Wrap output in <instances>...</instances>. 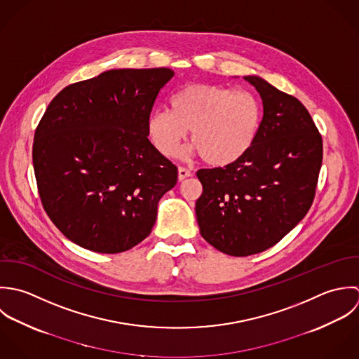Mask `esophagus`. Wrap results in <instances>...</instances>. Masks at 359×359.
<instances>
[{"instance_id":"obj_1","label":"esophagus","mask_w":359,"mask_h":359,"mask_svg":"<svg viewBox=\"0 0 359 359\" xmlns=\"http://www.w3.org/2000/svg\"><path fill=\"white\" fill-rule=\"evenodd\" d=\"M191 175H193L191 170L187 169V168H183V166H180L179 170H177V177H179V180H184L186 177H190Z\"/></svg>"}]
</instances>
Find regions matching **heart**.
<instances>
[{"label":"heart","mask_w":359,"mask_h":359,"mask_svg":"<svg viewBox=\"0 0 359 359\" xmlns=\"http://www.w3.org/2000/svg\"><path fill=\"white\" fill-rule=\"evenodd\" d=\"M262 121L259 97L245 88L190 84L170 98V111H154L147 132L156 149L172 156L190 130V149L214 166L243 158L255 143Z\"/></svg>","instance_id":"b5f03b06"}]
</instances>
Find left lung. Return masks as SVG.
Here are the masks:
<instances>
[{"instance_id":"8db88e82","label":"left lung","mask_w":359,"mask_h":359,"mask_svg":"<svg viewBox=\"0 0 359 359\" xmlns=\"http://www.w3.org/2000/svg\"><path fill=\"white\" fill-rule=\"evenodd\" d=\"M244 79L264 105L255 143L224 168L197 172L203 184L196 203L200 233L233 257L271 248L306 215L323 156L322 137L295 97L257 74Z\"/></svg>"}]
</instances>
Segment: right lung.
<instances>
[{
    "instance_id": "1",
    "label": "right lung",
    "mask_w": 359,
    "mask_h": 359,
    "mask_svg": "<svg viewBox=\"0 0 359 359\" xmlns=\"http://www.w3.org/2000/svg\"><path fill=\"white\" fill-rule=\"evenodd\" d=\"M166 68L111 69L65 87L34 135L33 166L46 212L74 244L130 250L151 233L177 168L148 140L147 119Z\"/></svg>"
}]
</instances>
